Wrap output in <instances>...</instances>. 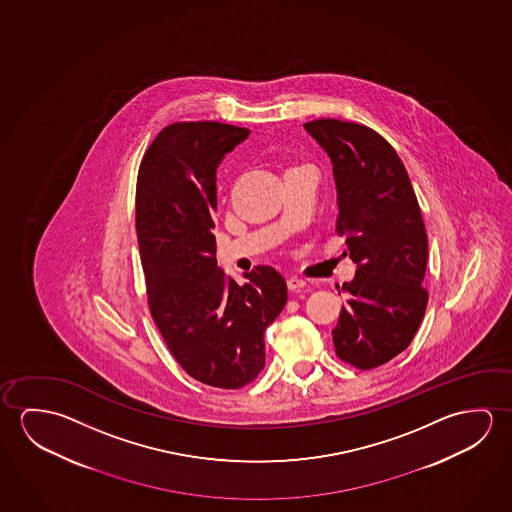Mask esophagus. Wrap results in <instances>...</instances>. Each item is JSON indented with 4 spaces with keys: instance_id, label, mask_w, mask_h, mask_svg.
Here are the masks:
<instances>
[{
    "instance_id": "esophagus-1",
    "label": "esophagus",
    "mask_w": 512,
    "mask_h": 512,
    "mask_svg": "<svg viewBox=\"0 0 512 512\" xmlns=\"http://www.w3.org/2000/svg\"><path fill=\"white\" fill-rule=\"evenodd\" d=\"M286 284H288V288H290V290L295 292V290H301V288H304V286H306V281L301 279V277L290 276L286 279Z\"/></svg>"
}]
</instances>
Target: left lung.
I'll return each mask as SVG.
<instances>
[{
    "label": "left lung",
    "instance_id": "1",
    "mask_svg": "<svg viewBox=\"0 0 512 512\" xmlns=\"http://www.w3.org/2000/svg\"><path fill=\"white\" fill-rule=\"evenodd\" d=\"M304 130L333 162L338 235L347 236L356 276L333 329L341 361L370 370L409 347L422 324L429 293L427 233L413 185L397 151L357 122L317 119Z\"/></svg>",
    "mask_w": 512,
    "mask_h": 512
}]
</instances>
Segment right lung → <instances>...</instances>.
I'll use <instances>...</instances> for the list:
<instances>
[{
	"label": "right lung",
	"instance_id": "1",
	"mask_svg": "<svg viewBox=\"0 0 512 512\" xmlns=\"http://www.w3.org/2000/svg\"><path fill=\"white\" fill-rule=\"evenodd\" d=\"M247 137V128L222 122H174L156 135L137 178L135 220L151 317L181 368L222 390L258 377L263 334L288 299L276 268L258 265L240 286L217 267V167Z\"/></svg>",
	"mask_w": 512,
	"mask_h": 512
}]
</instances>
